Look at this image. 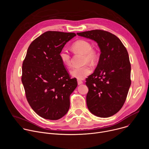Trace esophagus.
Here are the masks:
<instances>
[{
    "instance_id": "1",
    "label": "esophagus",
    "mask_w": 149,
    "mask_h": 149,
    "mask_svg": "<svg viewBox=\"0 0 149 149\" xmlns=\"http://www.w3.org/2000/svg\"><path fill=\"white\" fill-rule=\"evenodd\" d=\"M77 82H78V85H81V84H82L83 83V82H82V81L79 80V79H78V80H77Z\"/></svg>"
}]
</instances>
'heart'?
Listing matches in <instances>:
<instances>
[{
    "label": "heart",
    "instance_id": "b5f03b06",
    "mask_svg": "<svg viewBox=\"0 0 149 149\" xmlns=\"http://www.w3.org/2000/svg\"><path fill=\"white\" fill-rule=\"evenodd\" d=\"M72 48L74 51L84 55V63H93L97 59L98 55L97 51L92 48V45L87 40L81 39L76 41L72 45ZM59 55L63 65L67 67H70L71 65V56L67 50H61ZM91 72L92 68L88 65L74 68L70 71L71 75L78 79H84Z\"/></svg>",
    "mask_w": 149,
    "mask_h": 149
}]
</instances>
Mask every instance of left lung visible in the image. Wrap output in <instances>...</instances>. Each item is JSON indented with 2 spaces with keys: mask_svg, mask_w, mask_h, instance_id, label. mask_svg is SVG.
<instances>
[{
  "mask_svg": "<svg viewBox=\"0 0 149 149\" xmlns=\"http://www.w3.org/2000/svg\"><path fill=\"white\" fill-rule=\"evenodd\" d=\"M98 44L101 51L98 65L86 81L87 107L94 115L111 117L121 109L130 85L129 54L116 35L102 30L77 33Z\"/></svg>",
  "mask_w": 149,
  "mask_h": 149,
  "instance_id": "8db88e82",
  "label": "left lung"
}]
</instances>
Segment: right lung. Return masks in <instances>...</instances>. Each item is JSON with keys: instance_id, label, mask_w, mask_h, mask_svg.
<instances>
[{"instance_id": "obj_1", "label": "right lung", "mask_w": 149, "mask_h": 149, "mask_svg": "<svg viewBox=\"0 0 149 149\" xmlns=\"http://www.w3.org/2000/svg\"><path fill=\"white\" fill-rule=\"evenodd\" d=\"M74 33L47 31L29 45L22 64V82L33 110L45 119L56 120L70 106V96L77 87L59 58Z\"/></svg>"}]
</instances>
